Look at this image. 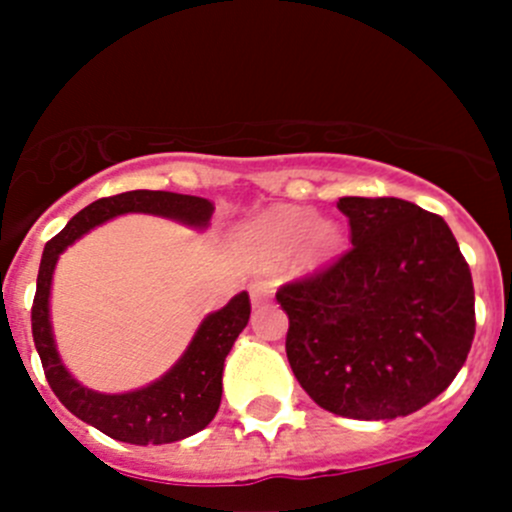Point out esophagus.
I'll list each match as a JSON object with an SVG mask.
<instances>
[{"label":"esophagus","instance_id":"esophagus-1","mask_svg":"<svg viewBox=\"0 0 512 512\" xmlns=\"http://www.w3.org/2000/svg\"><path fill=\"white\" fill-rule=\"evenodd\" d=\"M272 292H275V285H272V282H255V285H250L252 307H260L262 302H267V299L272 297Z\"/></svg>","mask_w":512,"mask_h":512}]
</instances>
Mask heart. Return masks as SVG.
<instances>
[{
	"label": "heart",
	"mask_w": 512,
	"mask_h": 512,
	"mask_svg": "<svg viewBox=\"0 0 512 512\" xmlns=\"http://www.w3.org/2000/svg\"><path fill=\"white\" fill-rule=\"evenodd\" d=\"M240 245L260 267L280 265L297 252L304 267H324L344 250V230L297 205H277L240 230Z\"/></svg>",
	"instance_id": "obj_1"
}]
</instances>
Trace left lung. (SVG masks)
Listing matches in <instances>:
<instances>
[{
    "mask_svg": "<svg viewBox=\"0 0 512 512\" xmlns=\"http://www.w3.org/2000/svg\"><path fill=\"white\" fill-rule=\"evenodd\" d=\"M352 250L289 282L287 359L324 411L384 421L448 389L476 334L468 262L446 220L409 200L339 198Z\"/></svg>",
    "mask_w": 512,
    "mask_h": 512,
    "instance_id": "8db88e82",
    "label": "left lung"
}]
</instances>
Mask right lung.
<instances>
[{
	"label": "right lung",
	"mask_w": 512,
	"mask_h": 512,
	"mask_svg": "<svg viewBox=\"0 0 512 512\" xmlns=\"http://www.w3.org/2000/svg\"><path fill=\"white\" fill-rule=\"evenodd\" d=\"M215 205L198 195L168 193V190H131V193L101 198L86 205L66 223L64 230L51 237L44 247L36 277L32 307V334L46 381L61 404L116 441L133 446H160L183 441L203 431L220 409L223 396L225 356L240 337L250 319L247 292L235 294L218 312H210L195 329L183 356L156 381L123 394H101L79 384L61 361L51 329V280L59 255L94 227L128 213L158 215L175 220L193 230H205L213 218Z\"/></svg>",
	"instance_id": "1"
}]
</instances>
